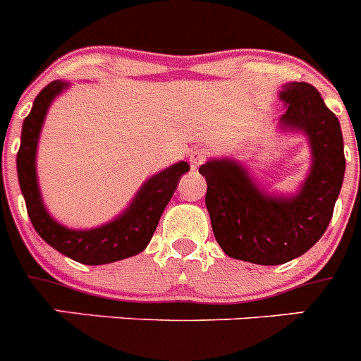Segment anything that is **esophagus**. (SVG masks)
I'll return each mask as SVG.
<instances>
[{"label": "esophagus", "mask_w": 361, "mask_h": 361, "mask_svg": "<svg viewBox=\"0 0 361 361\" xmlns=\"http://www.w3.org/2000/svg\"><path fill=\"white\" fill-rule=\"evenodd\" d=\"M208 149H204V148H197L191 152L190 155V166H191V170H199L200 166L206 162V159H208Z\"/></svg>", "instance_id": "obj_1"}]
</instances>
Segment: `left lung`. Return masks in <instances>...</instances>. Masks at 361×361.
<instances>
[{
  "label": "left lung",
  "instance_id": "obj_1",
  "mask_svg": "<svg viewBox=\"0 0 361 361\" xmlns=\"http://www.w3.org/2000/svg\"><path fill=\"white\" fill-rule=\"evenodd\" d=\"M286 114L280 128L307 135L312 164L296 195H269L244 166L213 159L199 168L208 183L206 208L219 245L244 262L279 266L320 240L333 219L345 173L340 121L309 82H288L280 92Z\"/></svg>",
  "mask_w": 361,
  "mask_h": 361
}]
</instances>
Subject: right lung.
I'll return each instance as SVG.
<instances>
[{"instance_id":"right-lung-1","label":"right lung","mask_w":361,"mask_h":361,"mask_svg":"<svg viewBox=\"0 0 361 361\" xmlns=\"http://www.w3.org/2000/svg\"><path fill=\"white\" fill-rule=\"evenodd\" d=\"M65 81H52L37 94L21 130L18 152L19 188L25 197L30 222L39 237L54 250L86 266H101L141 253L152 240L162 212L177 190L183 173L190 171L184 161L153 175L142 184L130 208L117 219L94 229H68L49 215L41 199L36 175V149L41 126L54 97L66 88Z\"/></svg>"}]
</instances>
